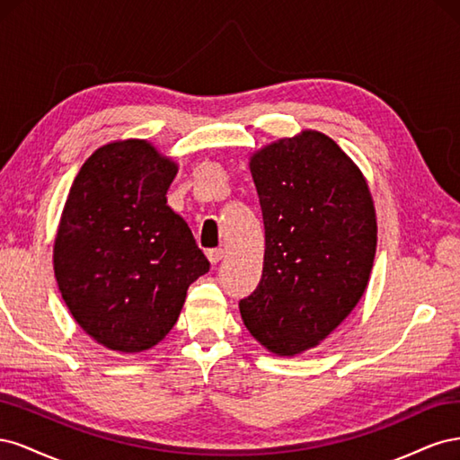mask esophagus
I'll return each instance as SVG.
<instances>
[{
  "instance_id": "34e87169",
  "label": "esophagus",
  "mask_w": 460,
  "mask_h": 460,
  "mask_svg": "<svg viewBox=\"0 0 460 460\" xmlns=\"http://www.w3.org/2000/svg\"><path fill=\"white\" fill-rule=\"evenodd\" d=\"M225 255H226L225 249H211V252H207V257H208V261H211V264L220 262L222 259H225Z\"/></svg>"
}]
</instances>
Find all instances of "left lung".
I'll use <instances>...</instances> for the list:
<instances>
[{
	"label": "left lung",
	"mask_w": 460,
	"mask_h": 460,
	"mask_svg": "<svg viewBox=\"0 0 460 460\" xmlns=\"http://www.w3.org/2000/svg\"><path fill=\"white\" fill-rule=\"evenodd\" d=\"M249 171L264 262L240 313L270 353L296 357L326 340L365 294L378 242L372 193L351 157L316 130L264 146Z\"/></svg>",
	"instance_id": "1"
}]
</instances>
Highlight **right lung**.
Masks as SVG:
<instances>
[{
	"mask_svg": "<svg viewBox=\"0 0 460 460\" xmlns=\"http://www.w3.org/2000/svg\"><path fill=\"white\" fill-rule=\"evenodd\" d=\"M176 172L147 140H119L92 153L68 191L55 280L78 326L111 351L157 345L190 284L208 272L186 220L166 205Z\"/></svg>",
	"mask_w": 460,
	"mask_h": 460,
	"instance_id": "right-lung-1",
	"label": "right lung"
}]
</instances>
